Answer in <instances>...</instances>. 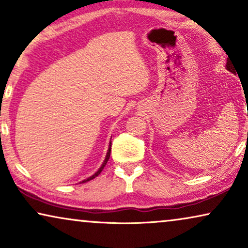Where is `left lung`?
Masks as SVG:
<instances>
[{"label":"left lung","mask_w":248,"mask_h":248,"mask_svg":"<svg viewBox=\"0 0 248 248\" xmlns=\"http://www.w3.org/2000/svg\"><path fill=\"white\" fill-rule=\"evenodd\" d=\"M227 69H228L230 72L233 73V69H232V65H230V64H228V62H227Z\"/></svg>","instance_id":"1"}]
</instances>
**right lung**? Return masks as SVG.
Returning <instances> with one entry per match:
<instances>
[{"instance_id": "add662e5", "label": "right lung", "mask_w": 248, "mask_h": 248, "mask_svg": "<svg viewBox=\"0 0 248 248\" xmlns=\"http://www.w3.org/2000/svg\"><path fill=\"white\" fill-rule=\"evenodd\" d=\"M110 149H111V143L109 144V149H108V151H107V155H106V158H105V161H104V164L101 165V167L98 169V171L96 172V174L94 175H93L91 176V177H89V178H87V179H84V181L82 182V183H86V182H89V181H91V179H93L94 177H97L98 175L100 174L101 171H103V169H104V167L105 166H106V164H107V161H108V159H109V157H110Z\"/></svg>"}]
</instances>
